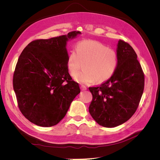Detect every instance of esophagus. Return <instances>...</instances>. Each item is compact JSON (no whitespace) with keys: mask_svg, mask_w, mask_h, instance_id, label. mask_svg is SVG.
Listing matches in <instances>:
<instances>
[{"mask_svg":"<svg viewBox=\"0 0 160 160\" xmlns=\"http://www.w3.org/2000/svg\"><path fill=\"white\" fill-rule=\"evenodd\" d=\"M80 88H81V91H85V90H87V88H86L85 86H84V85H81L80 87Z\"/></svg>","mask_w":160,"mask_h":160,"instance_id":"34e87169","label":"esophagus"}]
</instances>
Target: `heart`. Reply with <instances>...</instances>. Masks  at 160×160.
Returning a JSON list of instances; mask_svg holds the SVG:
<instances>
[{
	"label": "heart",
	"mask_w": 160,
	"mask_h": 160,
	"mask_svg": "<svg viewBox=\"0 0 160 160\" xmlns=\"http://www.w3.org/2000/svg\"><path fill=\"white\" fill-rule=\"evenodd\" d=\"M118 58L116 52L96 41H83L76 45V52L71 51L67 58V67L72 78L80 83H102L113 76L117 69Z\"/></svg>",
	"instance_id": "b5f03b06"
}]
</instances>
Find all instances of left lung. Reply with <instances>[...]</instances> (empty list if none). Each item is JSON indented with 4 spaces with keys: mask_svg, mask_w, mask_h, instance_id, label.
<instances>
[{
    "mask_svg": "<svg viewBox=\"0 0 160 160\" xmlns=\"http://www.w3.org/2000/svg\"><path fill=\"white\" fill-rule=\"evenodd\" d=\"M118 64L114 74L96 88H89L93 95L89 111L101 126L122 125L136 111L144 89V74L130 45L122 40L117 48Z\"/></svg>",
    "mask_w": 160,
    "mask_h": 160,
    "instance_id": "8db88e82",
    "label": "left lung"
}]
</instances>
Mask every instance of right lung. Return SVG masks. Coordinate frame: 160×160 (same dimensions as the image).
Returning <instances> with one entry per match:
<instances>
[{
  "instance_id": "add662e5",
  "label": "right lung",
  "mask_w": 160,
  "mask_h": 160,
  "mask_svg": "<svg viewBox=\"0 0 160 160\" xmlns=\"http://www.w3.org/2000/svg\"><path fill=\"white\" fill-rule=\"evenodd\" d=\"M81 34L31 42L21 52L13 75L18 108L32 123L51 127L63 118L80 93L67 67V42Z\"/></svg>"
}]
</instances>
